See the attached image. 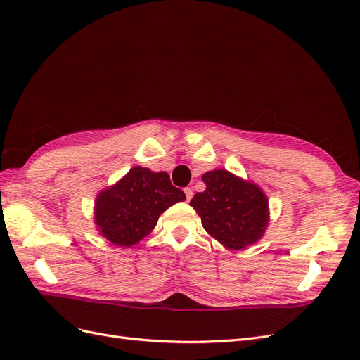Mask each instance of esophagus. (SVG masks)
Listing matches in <instances>:
<instances>
[{
	"label": "esophagus",
	"instance_id": "34e87169",
	"mask_svg": "<svg viewBox=\"0 0 360 360\" xmlns=\"http://www.w3.org/2000/svg\"><path fill=\"white\" fill-rule=\"evenodd\" d=\"M184 193H186V199H188V200H191V199H192V196H193V191H192L191 188H186V189H184Z\"/></svg>",
	"mask_w": 360,
	"mask_h": 360
}]
</instances>
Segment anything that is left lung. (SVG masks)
I'll return each mask as SVG.
<instances>
[{"mask_svg": "<svg viewBox=\"0 0 360 360\" xmlns=\"http://www.w3.org/2000/svg\"><path fill=\"white\" fill-rule=\"evenodd\" d=\"M202 181L207 189L198 192L191 205L212 238L232 250L245 248L262 238L269 223V202L255 184L226 169L205 172Z\"/></svg>", "mask_w": 360, "mask_h": 360, "instance_id": "left-lung-1", "label": "left lung"}]
</instances>
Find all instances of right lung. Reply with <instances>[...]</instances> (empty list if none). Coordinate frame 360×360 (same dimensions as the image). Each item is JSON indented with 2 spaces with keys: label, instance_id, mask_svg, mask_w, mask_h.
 Here are the masks:
<instances>
[{
  "label": "right lung",
  "instance_id": "add662e5",
  "mask_svg": "<svg viewBox=\"0 0 360 360\" xmlns=\"http://www.w3.org/2000/svg\"><path fill=\"white\" fill-rule=\"evenodd\" d=\"M184 199V192L172 186L167 172L134 167L98 195L96 224L115 245L130 247L150 232L168 207Z\"/></svg>",
  "mask_w": 360,
  "mask_h": 360
}]
</instances>
